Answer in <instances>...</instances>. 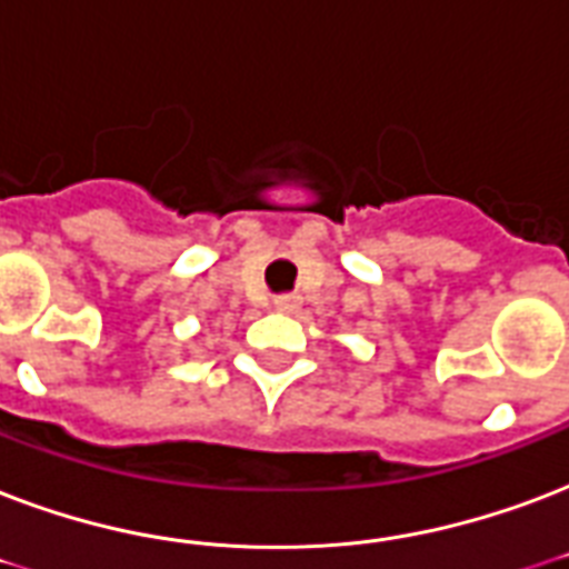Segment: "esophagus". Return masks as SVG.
Here are the masks:
<instances>
[{
  "instance_id": "obj_1",
  "label": "esophagus",
  "mask_w": 569,
  "mask_h": 569,
  "mask_svg": "<svg viewBox=\"0 0 569 569\" xmlns=\"http://www.w3.org/2000/svg\"><path fill=\"white\" fill-rule=\"evenodd\" d=\"M298 303H301L298 295H277L274 310H280V313H292V310H298Z\"/></svg>"
}]
</instances>
